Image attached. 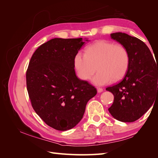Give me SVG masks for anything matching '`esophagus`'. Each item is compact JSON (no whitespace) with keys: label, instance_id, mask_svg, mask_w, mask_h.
I'll return each instance as SVG.
<instances>
[{"label":"esophagus","instance_id":"esophagus-1","mask_svg":"<svg viewBox=\"0 0 158 158\" xmlns=\"http://www.w3.org/2000/svg\"><path fill=\"white\" fill-rule=\"evenodd\" d=\"M97 90H98V93H101V92H103V89L102 88H97Z\"/></svg>","mask_w":158,"mask_h":158}]
</instances>
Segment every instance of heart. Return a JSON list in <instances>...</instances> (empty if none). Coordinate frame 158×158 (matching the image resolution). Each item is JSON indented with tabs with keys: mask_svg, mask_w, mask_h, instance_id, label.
I'll return each mask as SVG.
<instances>
[{
	"mask_svg": "<svg viewBox=\"0 0 158 158\" xmlns=\"http://www.w3.org/2000/svg\"><path fill=\"white\" fill-rule=\"evenodd\" d=\"M74 64L78 76L84 80L92 78L97 67L99 72L92 78V83L101 86L125 76L130 64V55L122 45L102 40L90 45L85 53L78 52Z\"/></svg>",
	"mask_w": 158,
	"mask_h": 158,
	"instance_id": "obj_1",
	"label": "heart"
}]
</instances>
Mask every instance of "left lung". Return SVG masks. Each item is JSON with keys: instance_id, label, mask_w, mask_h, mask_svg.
I'll return each mask as SVG.
<instances>
[{"instance_id": "1", "label": "left lung", "mask_w": 158, "mask_h": 158, "mask_svg": "<svg viewBox=\"0 0 158 158\" xmlns=\"http://www.w3.org/2000/svg\"><path fill=\"white\" fill-rule=\"evenodd\" d=\"M128 50L130 64L120 82L106 88L114 95L109 111L117 120L131 123L146 113L158 95V66L144 42L127 33L111 34Z\"/></svg>"}]
</instances>
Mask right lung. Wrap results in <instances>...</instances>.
<instances>
[{
	"mask_svg": "<svg viewBox=\"0 0 158 158\" xmlns=\"http://www.w3.org/2000/svg\"><path fill=\"white\" fill-rule=\"evenodd\" d=\"M87 39L54 38L36 49L26 72L31 106L47 125L64 131L82 118L85 106L97 90L79 79L74 59Z\"/></svg>",
	"mask_w": 158,
	"mask_h": 158,
	"instance_id": "1",
	"label": "right lung"
}]
</instances>
